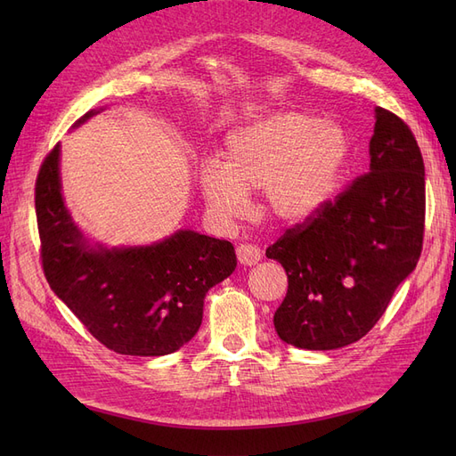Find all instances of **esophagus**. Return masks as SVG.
Instances as JSON below:
<instances>
[{
    "mask_svg": "<svg viewBox=\"0 0 456 456\" xmlns=\"http://www.w3.org/2000/svg\"><path fill=\"white\" fill-rule=\"evenodd\" d=\"M240 265L243 266H253L260 260V249L256 245H249V243H241L236 249Z\"/></svg>",
    "mask_w": 456,
    "mask_h": 456,
    "instance_id": "34e87169",
    "label": "esophagus"
}]
</instances>
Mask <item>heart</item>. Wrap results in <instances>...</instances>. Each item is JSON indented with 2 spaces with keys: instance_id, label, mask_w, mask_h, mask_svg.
<instances>
[{
  "instance_id": "b5f03b06",
  "label": "heart",
  "mask_w": 456,
  "mask_h": 456,
  "mask_svg": "<svg viewBox=\"0 0 456 456\" xmlns=\"http://www.w3.org/2000/svg\"><path fill=\"white\" fill-rule=\"evenodd\" d=\"M350 158V139L335 123L300 112L255 119L226 136L224 163L205 159L201 196L220 220L240 218L249 191L265 190L268 211L302 223L330 200Z\"/></svg>"
}]
</instances>
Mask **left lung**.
Returning a JSON list of instances; mask_svg holds the SVG:
<instances>
[{"instance_id":"left-lung-1","label":"left lung","mask_w":456,"mask_h":456,"mask_svg":"<svg viewBox=\"0 0 456 456\" xmlns=\"http://www.w3.org/2000/svg\"><path fill=\"white\" fill-rule=\"evenodd\" d=\"M375 119L369 173L266 249L289 280L273 325L297 348L337 350L365 337L420 258V148L402 118L375 108Z\"/></svg>"}]
</instances>
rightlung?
<instances>
[{
    "label": "right lung",
    "mask_w": 456,
    "mask_h": 456,
    "mask_svg": "<svg viewBox=\"0 0 456 456\" xmlns=\"http://www.w3.org/2000/svg\"><path fill=\"white\" fill-rule=\"evenodd\" d=\"M59 161L57 144L36 181L41 266L54 295L110 350L142 357L176 352L198 333L207 291L236 270L233 245L194 230L142 247L93 245L66 209Z\"/></svg>",
    "instance_id": "add662e5"
}]
</instances>
